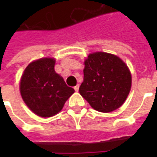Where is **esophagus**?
I'll return each instance as SVG.
<instances>
[{"label": "esophagus", "instance_id": "obj_1", "mask_svg": "<svg viewBox=\"0 0 157 157\" xmlns=\"http://www.w3.org/2000/svg\"><path fill=\"white\" fill-rule=\"evenodd\" d=\"M74 89H75V92H78V91H79V85L75 86V87H74Z\"/></svg>", "mask_w": 157, "mask_h": 157}]
</instances>
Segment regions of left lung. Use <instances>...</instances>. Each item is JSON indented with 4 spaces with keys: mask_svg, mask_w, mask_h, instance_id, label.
<instances>
[{
    "mask_svg": "<svg viewBox=\"0 0 157 157\" xmlns=\"http://www.w3.org/2000/svg\"><path fill=\"white\" fill-rule=\"evenodd\" d=\"M80 94L92 109L112 112L123 105L131 88V74L121 59L112 54L96 52L86 59Z\"/></svg>",
    "mask_w": 157,
    "mask_h": 157,
    "instance_id": "8db88e82",
    "label": "left lung"
}]
</instances>
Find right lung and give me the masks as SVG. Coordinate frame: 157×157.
<instances>
[{
  "mask_svg": "<svg viewBox=\"0 0 157 157\" xmlns=\"http://www.w3.org/2000/svg\"><path fill=\"white\" fill-rule=\"evenodd\" d=\"M53 58H42L30 63L20 82V92L29 109L42 118L57 114L75 90L65 84L55 71Z\"/></svg>",
  "mask_w": 157,
  "mask_h": 157,
  "instance_id": "add662e5",
  "label": "right lung"
}]
</instances>
